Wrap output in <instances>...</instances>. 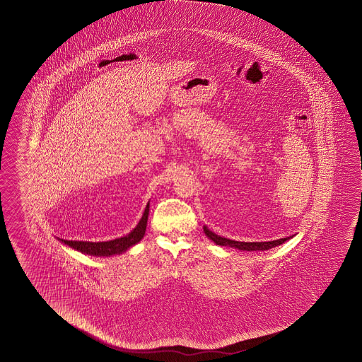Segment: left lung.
Masks as SVG:
<instances>
[{
    "label": "left lung",
    "mask_w": 362,
    "mask_h": 362,
    "mask_svg": "<svg viewBox=\"0 0 362 362\" xmlns=\"http://www.w3.org/2000/svg\"><path fill=\"white\" fill-rule=\"evenodd\" d=\"M204 233L207 235L208 238H211L216 245L219 246H230V247H235V249L243 250V251H265V250L273 249L275 246H279L285 241H288L289 238H279V240H274V241H267V243H240V241H233L230 238H221L218 235H216L214 232L209 231L207 227H203Z\"/></svg>",
    "instance_id": "1"
}]
</instances>
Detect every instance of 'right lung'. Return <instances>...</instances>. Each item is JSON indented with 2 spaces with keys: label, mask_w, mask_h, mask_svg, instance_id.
Segmentation results:
<instances>
[{
  "label": "right lung",
  "mask_w": 362,
  "mask_h": 362,
  "mask_svg": "<svg viewBox=\"0 0 362 362\" xmlns=\"http://www.w3.org/2000/svg\"><path fill=\"white\" fill-rule=\"evenodd\" d=\"M148 203L143 217L140 222L137 223L136 227L132 231L126 235L124 238H116L111 241H103V243H89V241H68V240H62L60 241L71 246V249L78 250L83 254L93 256H112L117 254H122L124 251L130 249L135 243L141 241V238L146 231V225H148Z\"/></svg>",
  "instance_id": "right-lung-1"
}]
</instances>
